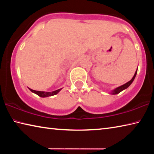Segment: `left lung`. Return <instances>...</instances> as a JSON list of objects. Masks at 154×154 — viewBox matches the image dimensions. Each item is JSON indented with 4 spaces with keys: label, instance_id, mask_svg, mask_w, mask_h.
<instances>
[{
    "label": "left lung",
    "instance_id": "8db88e82",
    "mask_svg": "<svg viewBox=\"0 0 154 154\" xmlns=\"http://www.w3.org/2000/svg\"><path fill=\"white\" fill-rule=\"evenodd\" d=\"M137 70L136 71V72H135V73H134V76H133V77L132 78V79H131V80L129 81L128 82L126 83H125V84L121 85V86L116 88V89H115V90H112V91H111V94H119V92H121L122 91H123L124 90L126 89V88H128V87L130 86V85H131V83H132V82H133V81H134V78H135V77H136V75H137Z\"/></svg>",
    "mask_w": 154,
    "mask_h": 154
}]
</instances>
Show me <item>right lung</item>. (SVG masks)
<instances>
[{"instance_id": "1", "label": "right lung", "mask_w": 154, "mask_h": 154, "mask_svg": "<svg viewBox=\"0 0 154 154\" xmlns=\"http://www.w3.org/2000/svg\"><path fill=\"white\" fill-rule=\"evenodd\" d=\"M29 90L32 92L36 94H37L38 96H39L40 97L45 98V97H48V96H51L57 94H58L60 91L62 90V88L57 90H55V91H53V92H42V91H36V90H34L30 89V88H29Z\"/></svg>"}]
</instances>
